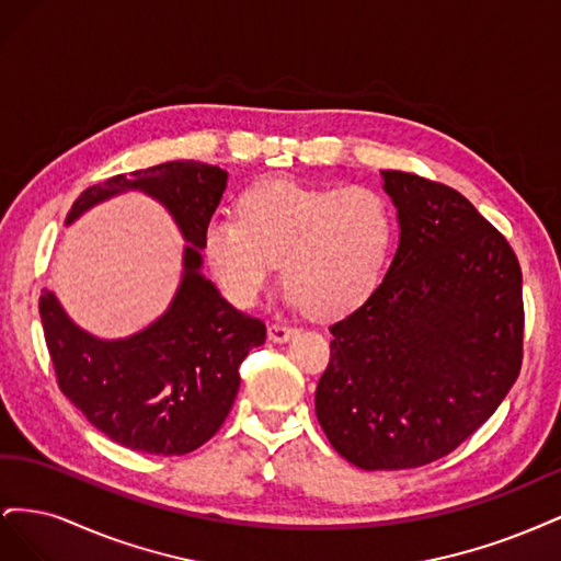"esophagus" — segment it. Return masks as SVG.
Instances as JSON below:
<instances>
[{"label":"esophagus","mask_w":561,"mask_h":561,"mask_svg":"<svg viewBox=\"0 0 561 561\" xmlns=\"http://www.w3.org/2000/svg\"><path fill=\"white\" fill-rule=\"evenodd\" d=\"M266 334H268V342L283 344V342H287V339L295 334V330L287 328V325H278V322H271V325L266 328Z\"/></svg>","instance_id":"obj_1"}]
</instances>
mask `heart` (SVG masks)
Segmentation results:
<instances>
[{"mask_svg":"<svg viewBox=\"0 0 561 561\" xmlns=\"http://www.w3.org/2000/svg\"><path fill=\"white\" fill-rule=\"evenodd\" d=\"M239 215L206 227L208 262L239 307L260 299L280 262L287 299L318 320L344 318L375 293L396 241L393 208L367 184L266 180L243 194Z\"/></svg>","mask_w":561,"mask_h":561,"instance_id":"1","label":"heart"}]
</instances>
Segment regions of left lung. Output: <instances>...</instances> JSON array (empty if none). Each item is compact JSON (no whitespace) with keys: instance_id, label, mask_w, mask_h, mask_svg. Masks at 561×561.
Wrapping results in <instances>:
<instances>
[{"instance_id":"8db88e82","label":"left lung","mask_w":561,"mask_h":561,"mask_svg":"<svg viewBox=\"0 0 561 561\" xmlns=\"http://www.w3.org/2000/svg\"><path fill=\"white\" fill-rule=\"evenodd\" d=\"M400 243L363 307L330 328L316 416L363 470L451 454L519 377L522 268L505 236L451 186L381 171Z\"/></svg>"}]
</instances>
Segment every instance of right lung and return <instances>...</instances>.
I'll use <instances>...</instances> for the list:
<instances>
[{"instance_id": "add662e5", "label": "right lung", "mask_w": 561, "mask_h": 561, "mask_svg": "<svg viewBox=\"0 0 561 561\" xmlns=\"http://www.w3.org/2000/svg\"><path fill=\"white\" fill-rule=\"evenodd\" d=\"M227 186L222 168L168 161L93 184L67 222L118 192L142 190L171 210L184 248L180 290L154 325L118 342L79 330L50 293L39 297L46 348L58 388L93 426L135 451L182 456L222 426L241 386L239 367L262 346L266 325L227 304L198 274L206 227Z\"/></svg>"}]
</instances>
